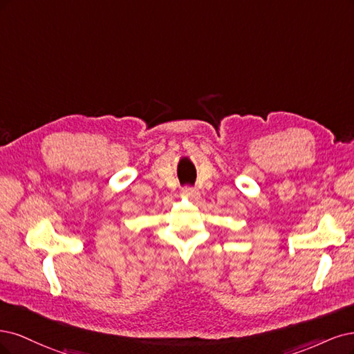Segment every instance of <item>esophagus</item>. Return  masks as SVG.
<instances>
[{
  "instance_id": "obj_1",
  "label": "esophagus",
  "mask_w": 354,
  "mask_h": 354,
  "mask_svg": "<svg viewBox=\"0 0 354 354\" xmlns=\"http://www.w3.org/2000/svg\"><path fill=\"white\" fill-rule=\"evenodd\" d=\"M182 194L191 200H196L200 197V192L196 188H191V187H185L184 189H182Z\"/></svg>"
}]
</instances>
